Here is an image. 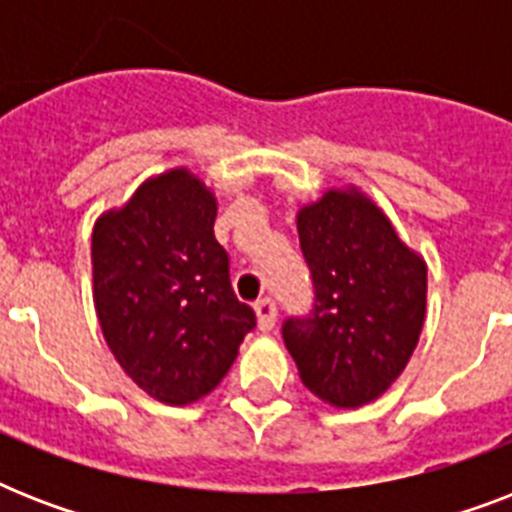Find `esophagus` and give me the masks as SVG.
<instances>
[{"label": "esophagus", "instance_id": "obj_1", "mask_svg": "<svg viewBox=\"0 0 512 512\" xmlns=\"http://www.w3.org/2000/svg\"><path fill=\"white\" fill-rule=\"evenodd\" d=\"M255 313H257V327L260 332H271L273 324H276V303H273L271 297H263V300H257L255 303Z\"/></svg>", "mask_w": 512, "mask_h": 512}]
</instances>
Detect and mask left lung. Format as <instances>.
Instances as JSON below:
<instances>
[{
    "mask_svg": "<svg viewBox=\"0 0 512 512\" xmlns=\"http://www.w3.org/2000/svg\"><path fill=\"white\" fill-rule=\"evenodd\" d=\"M313 279V311L281 327L313 396L356 409L382 396L409 364L428 297V265L356 188L327 191L297 212Z\"/></svg>",
    "mask_w": 512,
    "mask_h": 512,
    "instance_id": "left-lung-1",
    "label": "left lung"
}]
</instances>
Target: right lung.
Wrapping results in <instances>:
<instances>
[{
    "label": "right lung",
    "mask_w": 512,
    "mask_h": 512,
    "mask_svg": "<svg viewBox=\"0 0 512 512\" xmlns=\"http://www.w3.org/2000/svg\"><path fill=\"white\" fill-rule=\"evenodd\" d=\"M215 215L207 185L170 170L92 228L103 337L132 382L162 404H191L215 390L257 324L233 295Z\"/></svg>",
    "instance_id": "1"
}]
</instances>
